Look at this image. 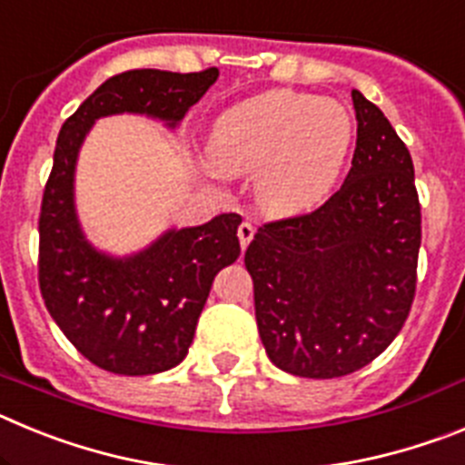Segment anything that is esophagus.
I'll return each mask as SVG.
<instances>
[{
	"label": "esophagus",
	"mask_w": 465,
	"mask_h": 465,
	"mask_svg": "<svg viewBox=\"0 0 465 465\" xmlns=\"http://www.w3.org/2000/svg\"><path fill=\"white\" fill-rule=\"evenodd\" d=\"M253 235H256V228H253V225L249 223V221H244V223H242L240 228H237V237H240L242 249H246V246L252 244Z\"/></svg>",
	"instance_id": "esophagus-1"
}]
</instances>
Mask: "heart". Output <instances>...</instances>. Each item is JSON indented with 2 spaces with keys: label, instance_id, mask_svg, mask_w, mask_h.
Listing matches in <instances>:
<instances>
[{
  "label": "heart",
  "instance_id": "b5f03b06",
  "mask_svg": "<svg viewBox=\"0 0 465 465\" xmlns=\"http://www.w3.org/2000/svg\"><path fill=\"white\" fill-rule=\"evenodd\" d=\"M351 143L354 118L342 102L270 90L221 114L209 139V158L228 174H256V204L283 219L326 203Z\"/></svg>",
  "mask_w": 465,
  "mask_h": 465
}]
</instances>
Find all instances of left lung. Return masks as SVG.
<instances>
[{
	"mask_svg": "<svg viewBox=\"0 0 465 465\" xmlns=\"http://www.w3.org/2000/svg\"><path fill=\"white\" fill-rule=\"evenodd\" d=\"M356 151L316 212L258 228L244 253L262 347L283 372L331 380L393 342L417 286L421 207L408 146L351 90Z\"/></svg>",
	"mask_w": 465,
	"mask_h": 465,
	"instance_id": "obj_1",
	"label": "left lung"
}]
</instances>
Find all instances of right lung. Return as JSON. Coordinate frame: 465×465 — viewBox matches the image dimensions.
<instances>
[{
    "instance_id": "add662e5",
    "label": "right lung",
    "mask_w": 465,
    "mask_h": 465,
    "mask_svg": "<svg viewBox=\"0 0 465 465\" xmlns=\"http://www.w3.org/2000/svg\"><path fill=\"white\" fill-rule=\"evenodd\" d=\"M219 79L133 69L106 79L64 121L39 219V286L53 322L102 371L155 375L182 363L213 277L240 258V213L170 228L127 256L93 244L76 213L79 151L100 118L139 114L174 130Z\"/></svg>"
}]
</instances>
